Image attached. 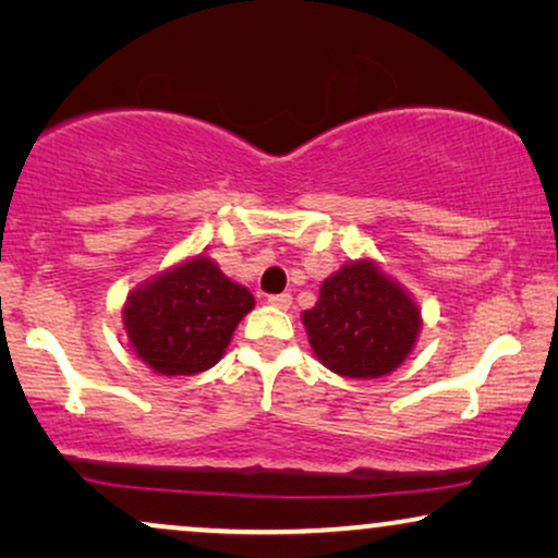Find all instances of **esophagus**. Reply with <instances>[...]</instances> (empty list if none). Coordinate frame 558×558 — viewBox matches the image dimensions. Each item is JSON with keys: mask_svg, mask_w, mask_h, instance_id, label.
<instances>
[{"mask_svg": "<svg viewBox=\"0 0 558 558\" xmlns=\"http://www.w3.org/2000/svg\"><path fill=\"white\" fill-rule=\"evenodd\" d=\"M269 304H271V307H279V310H289V307H292V294H289V292L271 294Z\"/></svg>", "mask_w": 558, "mask_h": 558, "instance_id": "34e87169", "label": "esophagus"}]
</instances>
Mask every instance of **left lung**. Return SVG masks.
<instances>
[{
	"mask_svg": "<svg viewBox=\"0 0 558 558\" xmlns=\"http://www.w3.org/2000/svg\"><path fill=\"white\" fill-rule=\"evenodd\" d=\"M302 323L325 368L345 378H380L407 361L422 312L403 287L363 258L323 281Z\"/></svg>",
	"mask_w": 558,
	"mask_h": 558,
	"instance_id": "1",
	"label": "left lung"
}]
</instances>
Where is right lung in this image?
<instances>
[{
  "label": "right lung",
  "mask_w": 558,
  "mask_h": 558,
  "mask_svg": "<svg viewBox=\"0 0 558 558\" xmlns=\"http://www.w3.org/2000/svg\"><path fill=\"white\" fill-rule=\"evenodd\" d=\"M254 294L208 256H195L134 289L124 327L134 353L162 376H195L223 357Z\"/></svg>",
  "instance_id": "obj_1"
}]
</instances>
